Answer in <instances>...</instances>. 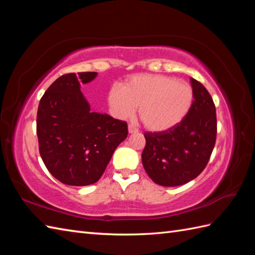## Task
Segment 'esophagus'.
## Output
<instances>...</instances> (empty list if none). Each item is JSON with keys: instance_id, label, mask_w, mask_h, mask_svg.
I'll return each mask as SVG.
<instances>
[{"instance_id": "obj_1", "label": "esophagus", "mask_w": 255, "mask_h": 255, "mask_svg": "<svg viewBox=\"0 0 255 255\" xmlns=\"http://www.w3.org/2000/svg\"><path fill=\"white\" fill-rule=\"evenodd\" d=\"M128 132L129 133H134V132H138V129L134 128L132 125H129L128 126Z\"/></svg>"}]
</instances>
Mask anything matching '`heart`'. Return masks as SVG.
<instances>
[{
  "instance_id": "heart-1",
  "label": "heart",
  "mask_w": 255,
  "mask_h": 255,
  "mask_svg": "<svg viewBox=\"0 0 255 255\" xmlns=\"http://www.w3.org/2000/svg\"><path fill=\"white\" fill-rule=\"evenodd\" d=\"M194 103L192 85L163 74H134L123 86L114 84L107 92V104L118 119L139 117L150 131L161 132L177 126Z\"/></svg>"
}]
</instances>
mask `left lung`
<instances>
[{
    "label": "left lung",
    "instance_id": "1",
    "mask_svg": "<svg viewBox=\"0 0 255 255\" xmlns=\"http://www.w3.org/2000/svg\"><path fill=\"white\" fill-rule=\"evenodd\" d=\"M194 103L186 117L169 130L144 132L142 164L162 186H178L197 177L207 165L217 134L216 107L205 86L191 78Z\"/></svg>",
    "mask_w": 255,
    "mask_h": 255
}]
</instances>
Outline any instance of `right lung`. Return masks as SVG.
Masks as SVG:
<instances>
[{
    "label": "right lung",
    "mask_w": 255,
    "mask_h": 255,
    "mask_svg": "<svg viewBox=\"0 0 255 255\" xmlns=\"http://www.w3.org/2000/svg\"><path fill=\"white\" fill-rule=\"evenodd\" d=\"M96 72L68 73L42 95L37 112L40 156L53 177L72 186L100 180L114 151L127 138V123L91 111L81 92Z\"/></svg>",
    "instance_id": "right-lung-1"
}]
</instances>
